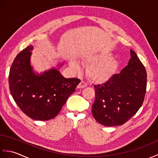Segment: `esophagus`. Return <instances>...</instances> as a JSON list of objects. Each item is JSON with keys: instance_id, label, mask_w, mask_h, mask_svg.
I'll return each instance as SVG.
<instances>
[{"instance_id": "1", "label": "esophagus", "mask_w": 158, "mask_h": 158, "mask_svg": "<svg viewBox=\"0 0 158 158\" xmlns=\"http://www.w3.org/2000/svg\"><path fill=\"white\" fill-rule=\"evenodd\" d=\"M87 85H88V84H87V83L85 81H81V82L79 83V84L77 85V88H85Z\"/></svg>"}]
</instances>
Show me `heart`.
<instances>
[{
  "label": "heart",
  "mask_w": 158,
  "mask_h": 158,
  "mask_svg": "<svg viewBox=\"0 0 158 158\" xmlns=\"http://www.w3.org/2000/svg\"><path fill=\"white\" fill-rule=\"evenodd\" d=\"M87 60L92 63L87 69V73L90 78L97 82H104L109 79L118 66L115 58L102 54L89 56ZM70 66L75 70L79 69L75 62H70Z\"/></svg>",
  "instance_id": "heart-1"
}]
</instances>
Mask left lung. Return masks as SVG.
Listing matches in <instances>:
<instances>
[{"mask_svg":"<svg viewBox=\"0 0 158 158\" xmlns=\"http://www.w3.org/2000/svg\"><path fill=\"white\" fill-rule=\"evenodd\" d=\"M131 58L119 73L105 83L94 85L95 100L92 115L105 126L123 125L142 106L147 88V72L136 53L130 50Z\"/></svg>","mask_w":158,"mask_h":158,"instance_id":"8db88e82","label":"left lung"}]
</instances>
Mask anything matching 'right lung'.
Returning <instances> with one entry per match:
<instances>
[{
  "instance_id": "add662e5",
  "label": "right lung",
  "mask_w": 158,
  "mask_h": 158,
  "mask_svg": "<svg viewBox=\"0 0 158 158\" xmlns=\"http://www.w3.org/2000/svg\"><path fill=\"white\" fill-rule=\"evenodd\" d=\"M32 45L19 53L9 75L11 94L19 109L31 119L47 121L54 118L80 83L77 78L66 79L58 69L39 75L31 65Z\"/></svg>"
}]
</instances>
